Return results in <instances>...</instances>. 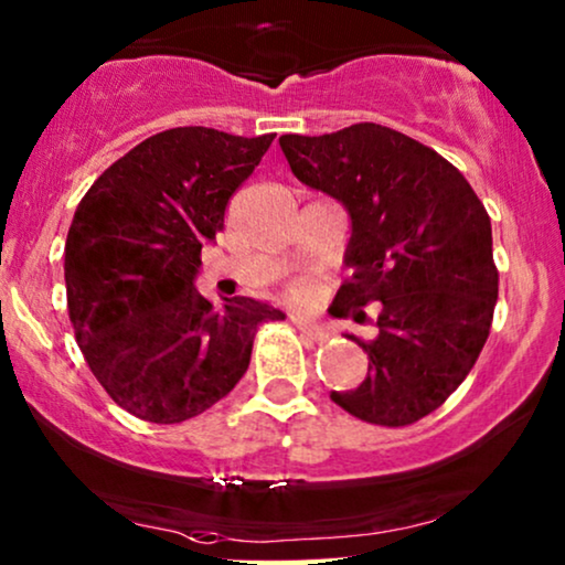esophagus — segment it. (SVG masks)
Instances as JSON below:
<instances>
[{
    "label": "esophagus",
    "instance_id": "esophagus-1",
    "mask_svg": "<svg viewBox=\"0 0 565 565\" xmlns=\"http://www.w3.org/2000/svg\"><path fill=\"white\" fill-rule=\"evenodd\" d=\"M290 322H294V324L298 327V330L303 332L306 338H311V340H324V338H327L324 332H322V327L311 322V319H306L303 315H290Z\"/></svg>",
    "mask_w": 565,
    "mask_h": 565
}]
</instances>
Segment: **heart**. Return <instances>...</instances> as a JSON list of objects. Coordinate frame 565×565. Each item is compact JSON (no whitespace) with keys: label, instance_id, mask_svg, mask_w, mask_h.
<instances>
[{"label":"heart","instance_id":"b5f03b06","mask_svg":"<svg viewBox=\"0 0 565 565\" xmlns=\"http://www.w3.org/2000/svg\"><path fill=\"white\" fill-rule=\"evenodd\" d=\"M306 296H309V290H306V288H296L294 290V298H306Z\"/></svg>","mask_w":565,"mask_h":565}]
</instances>
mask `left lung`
<instances>
[{"mask_svg": "<svg viewBox=\"0 0 565 565\" xmlns=\"http://www.w3.org/2000/svg\"><path fill=\"white\" fill-rule=\"evenodd\" d=\"M303 185L340 201L351 217L335 317L366 319V377L330 398L369 424L406 427L440 408L471 372L498 301L492 225L461 172L429 146L377 122L338 134L282 136Z\"/></svg>", "mask_w": 565, "mask_h": 565, "instance_id": "left-lung-1", "label": "left lung"}]
</instances>
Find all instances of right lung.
Returning a JSON list of instances; mask_svg holds the SVG:
<instances>
[{
	"mask_svg": "<svg viewBox=\"0 0 565 565\" xmlns=\"http://www.w3.org/2000/svg\"><path fill=\"white\" fill-rule=\"evenodd\" d=\"M271 138L164 130L107 167L75 209L70 322L94 377L138 419L178 424L212 408L246 374L256 327L285 319L256 298L214 306L196 290L201 248Z\"/></svg>",
	"mask_w": 565,
	"mask_h": 565,
	"instance_id": "1",
	"label": "right lung"
}]
</instances>
